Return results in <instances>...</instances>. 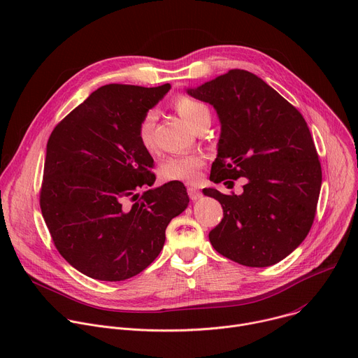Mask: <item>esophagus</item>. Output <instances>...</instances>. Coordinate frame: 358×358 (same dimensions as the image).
Returning a JSON list of instances; mask_svg holds the SVG:
<instances>
[{"mask_svg":"<svg viewBox=\"0 0 358 358\" xmlns=\"http://www.w3.org/2000/svg\"><path fill=\"white\" fill-rule=\"evenodd\" d=\"M187 195H189V198H190L192 201H198V199H201V196H202L201 190L196 189V187H187Z\"/></svg>","mask_w":358,"mask_h":358,"instance_id":"1","label":"esophagus"}]
</instances>
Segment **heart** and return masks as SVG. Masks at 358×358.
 I'll return each mask as SVG.
<instances>
[{"mask_svg":"<svg viewBox=\"0 0 358 358\" xmlns=\"http://www.w3.org/2000/svg\"><path fill=\"white\" fill-rule=\"evenodd\" d=\"M175 110L179 116L185 120L187 126L195 129L198 123L203 119H210L209 108L195 100L186 96H180L173 103ZM155 124H156V115L155 112H148L137 127V137H139L141 145L146 150H152L155 146ZM203 164V157L198 153L185 155V156H173L164 160L160 166V176L164 180H179L194 183L199 179V169Z\"/></svg>","mask_w":358,"mask_h":358,"instance_id":"1","label":"heart"}]
</instances>
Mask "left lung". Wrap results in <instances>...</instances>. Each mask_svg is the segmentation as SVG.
Segmentation results:
<instances>
[{"label": "left lung", "instance_id": "obj_1", "mask_svg": "<svg viewBox=\"0 0 358 358\" xmlns=\"http://www.w3.org/2000/svg\"><path fill=\"white\" fill-rule=\"evenodd\" d=\"M186 93L212 104L221 122L210 180H248L241 195L203 189L224 209L221 224L209 232L212 246L245 266L282 261L308 235L321 189V164L307 122L245 70H229Z\"/></svg>", "mask_w": 358, "mask_h": 358}]
</instances>
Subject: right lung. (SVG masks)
Masks as SVG:
<instances>
[{
	"label": "right lung",
	"mask_w": 358,
	"mask_h": 358,
	"mask_svg": "<svg viewBox=\"0 0 358 358\" xmlns=\"http://www.w3.org/2000/svg\"><path fill=\"white\" fill-rule=\"evenodd\" d=\"M171 85H106L56 127L47 142L40 206L52 242L77 271L124 281L160 254L169 222L189 196L182 182L152 186L150 153L141 145L142 117Z\"/></svg>",
	"instance_id": "right-lung-1"
}]
</instances>
